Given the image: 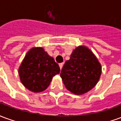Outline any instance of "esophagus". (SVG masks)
Masks as SVG:
<instances>
[{"label": "esophagus", "instance_id": "34e87169", "mask_svg": "<svg viewBox=\"0 0 121 121\" xmlns=\"http://www.w3.org/2000/svg\"><path fill=\"white\" fill-rule=\"evenodd\" d=\"M63 63H60V64H59V66H60V69H62V67H63Z\"/></svg>", "mask_w": 121, "mask_h": 121}]
</instances>
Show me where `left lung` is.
I'll use <instances>...</instances> for the list:
<instances>
[{
  "instance_id": "obj_1",
  "label": "left lung",
  "mask_w": 121,
  "mask_h": 121,
  "mask_svg": "<svg viewBox=\"0 0 121 121\" xmlns=\"http://www.w3.org/2000/svg\"><path fill=\"white\" fill-rule=\"evenodd\" d=\"M101 73V65L95 54L86 47L79 46L65 61L60 76L69 91L82 95L96 86Z\"/></svg>"
}]
</instances>
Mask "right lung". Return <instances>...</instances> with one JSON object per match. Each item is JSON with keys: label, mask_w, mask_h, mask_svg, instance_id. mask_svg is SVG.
I'll return each instance as SVG.
<instances>
[{"label": "right lung", "mask_w": 121, "mask_h": 121, "mask_svg": "<svg viewBox=\"0 0 121 121\" xmlns=\"http://www.w3.org/2000/svg\"><path fill=\"white\" fill-rule=\"evenodd\" d=\"M60 72L58 63L42 47L31 48L19 68L21 82L26 89L34 93L45 90L53 76Z\"/></svg>", "instance_id": "1"}]
</instances>
